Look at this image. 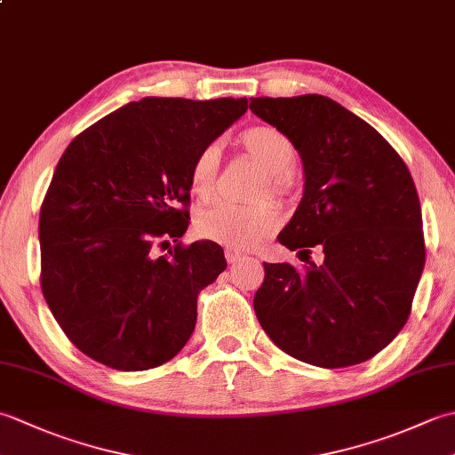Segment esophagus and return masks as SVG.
<instances>
[{
	"label": "esophagus",
	"instance_id": "1",
	"mask_svg": "<svg viewBox=\"0 0 455 455\" xmlns=\"http://www.w3.org/2000/svg\"><path fill=\"white\" fill-rule=\"evenodd\" d=\"M225 258H227V262H228V264H236V262H240V259H243L244 256H243V254H238V252H235V250H227V252H225Z\"/></svg>",
	"mask_w": 455,
	"mask_h": 455
}]
</instances>
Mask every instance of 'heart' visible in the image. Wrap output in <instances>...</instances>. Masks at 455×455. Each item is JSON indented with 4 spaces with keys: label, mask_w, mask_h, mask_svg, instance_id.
<instances>
[{
    "label": "heart",
    "mask_w": 455,
    "mask_h": 455,
    "mask_svg": "<svg viewBox=\"0 0 455 455\" xmlns=\"http://www.w3.org/2000/svg\"><path fill=\"white\" fill-rule=\"evenodd\" d=\"M244 150L262 164L267 183L264 191L283 197L291 188V170L295 166V147L285 132L272 124H256L240 134ZM219 172V148L203 147L191 160L189 186L197 199H207L215 189ZM282 217L272 203H259L252 207L215 203L201 209L196 215V235L230 250H250L272 236Z\"/></svg>",
    "instance_id": "b5f03b06"
}]
</instances>
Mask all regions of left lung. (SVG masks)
I'll return each instance as SVG.
<instances>
[{
    "label": "left lung",
    "mask_w": 455,
    "mask_h": 455,
    "mask_svg": "<svg viewBox=\"0 0 455 455\" xmlns=\"http://www.w3.org/2000/svg\"><path fill=\"white\" fill-rule=\"evenodd\" d=\"M250 109L301 154L305 191L277 240L307 266L264 264L254 311L289 355L347 367L407 323L427 248L407 164L371 124L324 95L254 98ZM323 250L321 267L307 262Z\"/></svg>",
    "instance_id": "left-lung-1"
}]
</instances>
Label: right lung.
<instances>
[{"label": "right lung", "mask_w": 455, "mask_h": 455, "mask_svg": "<svg viewBox=\"0 0 455 455\" xmlns=\"http://www.w3.org/2000/svg\"><path fill=\"white\" fill-rule=\"evenodd\" d=\"M246 109V98H144L68 144L38 219L41 289L92 360L142 371L189 340L197 295L225 272V254L211 240L157 250L188 230L193 156Z\"/></svg>", "instance_id": "right-lung-1"}]
</instances>
